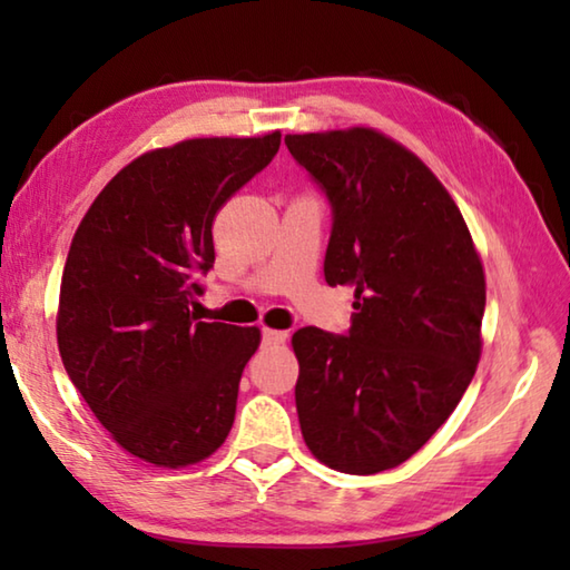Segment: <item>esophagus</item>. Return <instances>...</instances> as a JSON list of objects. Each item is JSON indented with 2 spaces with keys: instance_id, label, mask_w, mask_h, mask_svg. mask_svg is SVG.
<instances>
[{
  "instance_id": "obj_1",
  "label": "esophagus",
  "mask_w": 570,
  "mask_h": 570,
  "mask_svg": "<svg viewBox=\"0 0 570 570\" xmlns=\"http://www.w3.org/2000/svg\"><path fill=\"white\" fill-rule=\"evenodd\" d=\"M262 336H264V344L266 346H282L286 340H288V334L286 332H278V330H266L262 332Z\"/></svg>"
}]
</instances>
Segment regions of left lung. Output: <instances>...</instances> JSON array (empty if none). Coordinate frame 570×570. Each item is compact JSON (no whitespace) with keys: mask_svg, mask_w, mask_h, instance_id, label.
Returning <instances> with one entry per match:
<instances>
[{"mask_svg":"<svg viewBox=\"0 0 570 570\" xmlns=\"http://www.w3.org/2000/svg\"><path fill=\"white\" fill-rule=\"evenodd\" d=\"M284 140L332 204L326 284L354 288L350 334L292 336L298 424L326 468L374 475L410 460L465 394L485 272L448 188L402 142L362 125Z\"/></svg>","mask_w":570,"mask_h":570,"instance_id":"obj_1","label":"left lung"}]
</instances>
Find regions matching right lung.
Segmentation results:
<instances>
[{
	"label": "right lung",
	"instance_id": "1",
	"mask_svg": "<svg viewBox=\"0 0 570 570\" xmlns=\"http://www.w3.org/2000/svg\"><path fill=\"white\" fill-rule=\"evenodd\" d=\"M282 132L190 138L128 163L72 236L57 346L110 438L156 468L224 445L258 326L198 322V276L216 262L214 220L264 170Z\"/></svg>",
	"mask_w": 570,
	"mask_h": 570
}]
</instances>
